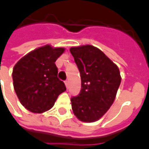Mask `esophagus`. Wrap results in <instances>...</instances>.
<instances>
[{
  "instance_id": "1",
  "label": "esophagus",
  "mask_w": 149,
  "mask_h": 149,
  "mask_svg": "<svg viewBox=\"0 0 149 149\" xmlns=\"http://www.w3.org/2000/svg\"><path fill=\"white\" fill-rule=\"evenodd\" d=\"M65 85H66V87L68 88V81H65Z\"/></svg>"
}]
</instances>
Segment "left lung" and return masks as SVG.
I'll list each match as a JSON object with an SVG mask.
<instances>
[{"mask_svg":"<svg viewBox=\"0 0 149 149\" xmlns=\"http://www.w3.org/2000/svg\"><path fill=\"white\" fill-rule=\"evenodd\" d=\"M81 73V89L71 98L72 109L80 120L93 122L103 116L115 100L121 77L118 67L93 45L69 49Z\"/></svg>","mask_w":149,"mask_h":149,"instance_id":"obj_1","label":"left lung"}]
</instances>
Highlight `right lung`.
<instances>
[{
	"label": "right lung",
	"mask_w": 149,
	"mask_h": 149,
	"mask_svg": "<svg viewBox=\"0 0 149 149\" xmlns=\"http://www.w3.org/2000/svg\"><path fill=\"white\" fill-rule=\"evenodd\" d=\"M65 51L47 45L19 61L13 70V87L21 104L34 113H42L54 105L65 83L57 77L55 62Z\"/></svg>",
	"instance_id": "add662e5"
}]
</instances>
